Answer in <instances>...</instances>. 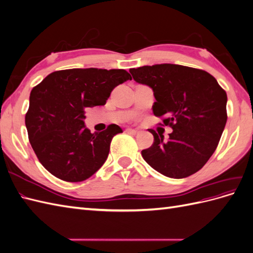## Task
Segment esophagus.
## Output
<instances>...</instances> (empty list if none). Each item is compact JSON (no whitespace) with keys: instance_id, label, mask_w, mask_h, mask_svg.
I'll list each match as a JSON object with an SVG mask.
<instances>
[{"instance_id":"obj_1","label":"esophagus","mask_w":253,"mask_h":253,"mask_svg":"<svg viewBox=\"0 0 253 253\" xmlns=\"http://www.w3.org/2000/svg\"><path fill=\"white\" fill-rule=\"evenodd\" d=\"M126 132L127 134H131V135H136V134L139 133V131H137V129H134V128H126Z\"/></svg>"}]
</instances>
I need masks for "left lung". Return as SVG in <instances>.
<instances>
[{
    "instance_id": "1",
    "label": "left lung",
    "mask_w": 253,
    "mask_h": 253,
    "mask_svg": "<svg viewBox=\"0 0 253 253\" xmlns=\"http://www.w3.org/2000/svg\"><path fill=\"white\" fill-rule=\"evenodd\" d=\"M129 73L136 82L153 89V113L173 129L165 140L150 128L154 142L141 151L143 159L171 178H185L201 170L216 150L226 126V91L212 75L189 66L145 65Z\"/></svg>"
}]
</instances>
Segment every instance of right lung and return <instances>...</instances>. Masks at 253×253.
Wrapping results in <instances>:
<instances>
[{
  "mask_svg": "<svg viewBox=\"0 0 253 253\" xmlns=\"http://www.w3.org/2000/svg\"><path fill=\"white\" fill-rule=\"evenodd\" d=\"M131 79L125 70L72 68L49 74L33 88L25 125L45 169L70 182L85 180L100 169L113 137L122 129L110 125L91 134L84 126V114L104 105L115 87Z\"/></svg>",
  "mask_w": 253,
  "mask_h": 253,
  "instance_id": "add662e5",
  "label": "right lung"
}]
</instances>
